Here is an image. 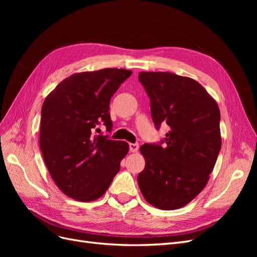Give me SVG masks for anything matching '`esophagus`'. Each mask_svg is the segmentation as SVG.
<instances>
[{
    "mask_svg": "<svg viewBox=\"0 0 257 257\" xmlns=\"http://www.w3.org/2000/svg\"><path fill=\"white\" fill-rule=\"evenodd\" d=\"M139 149L138 144H130V151L131 152H136Z\"/></svg>",
    "mask_w": 257,
    "mask_h": 257,
    "instance_id": "obj_1",
    "label": "esophagus"
}]
</instances>
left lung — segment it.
<instances>
[{"label": "left lung", "mask_w": 257, "mask_h": 257, "mask_svg": "<svg viewBox=\"0 0 257 257\" xmlns=\"http://www.w3.org/2000/svg\"><path fill=\"white\" fill-rule=\"evenodd\" d=\"M155 127L170 131L161 143L141 147L146 165L137 181L145 199L162 210L188 205L204 190L221 150L220 109L205 88L189 77L142 72Z\"/></svg>", "instance_id": "left-lung-1"}]
</instances>
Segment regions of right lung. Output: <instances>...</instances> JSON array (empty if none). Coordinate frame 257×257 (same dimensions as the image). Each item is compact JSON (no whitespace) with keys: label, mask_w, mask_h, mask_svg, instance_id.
I'll return each instance as SVG.
<instances>
[{"label":"right lung","mask_w":257,"mask_h":257,"mask_svg":"<svg viewBox=\"0 0 257 257\" xmlns=\"http://www.w3.org/2000/svg\"><path fill=\"white\" fill-rule=\"evenodd\" d=\"M131 74L124 68L77 73L62 80L45 98L40 147L51 178L66 196L95 200L119 173L128 144L93 132H100V121L107 132L111 131L110 98Z\"/></svg>","instance_id":"1"}]
</instances>
